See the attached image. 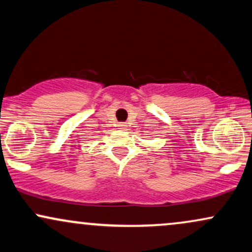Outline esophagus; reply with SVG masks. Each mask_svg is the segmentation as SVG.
Returning a JSON list of instances; mask_svg holds the SVG:
<instances>
[{
  "instance_id": "34e87169",
  "label": "esophagus",
  "mask_w": 252,
  "mask_h": 252,
  "mask_svg": "<svg viewBox=\"0 0 252 252\" xmlns=\"http://www.w3.org/2000/svg\"><path fill=\"white\" fill-rule=\"evenodd\" d=\"M126 124H124V123H121V124H118V129H122V130H124V129H126Z\"/></svg>"
}]
</instances>
